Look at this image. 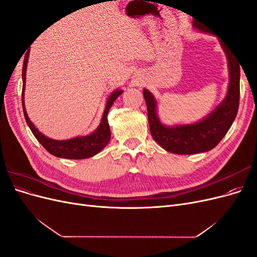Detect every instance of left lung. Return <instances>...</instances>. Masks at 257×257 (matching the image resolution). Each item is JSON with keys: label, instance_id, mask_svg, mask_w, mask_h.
I'll return each mask as SVG.
<instances>
[{"label": "left lung", "instance_id": "8db88e82", "mask_svg": "<svg viewBox=\"0 0 257 257\" xmlns=\"http://www.w3.org/2000/svg\"><path fill=\"white\" fill-rule=\"evenodd\" d=\"M193 27L200 32L213 34L198 21H193ZM220 43L228 61V90L222 103L204 119L191 124L165 125L161 122L157 112V99L149 90L144 89L151 135L155 142L170 153L196 154L210 151L226 135L236 118L240 96V65L225 43L223 41Z\"/></svg>", "mask_w": 257, "mask_h": 257}]
</instances>
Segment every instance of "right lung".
I'll list each match as a JSON object with an SVG mask.
<instances>
[{
	"instance_id": "add662e5",
	"label": "right lung",
	"mask_w": 257,
	"mask_h": 257,
	"mask_svg": "<svg viewBox=\"0 0 257 257\" xmlns=\"http://www.w3.org/2000/svg\"><path fill=\"white\" fill-rule=\"evenodd\" d=\"M30 52V51H29ZM27 53L25 57V62H23L22 67V108L23 113H25V118L28 123L30 130L32 131L33 135L37 139L40 144L47 150L49 153L57 158L61 159H71V160H81V159H88L93 157V155L97 154L102 151L107 144L110 141V127L108 124L107 114L109 111L110 107L112 106L114 100L119 97L123 93V90L116 89L114 90L109 97L107 98L105 110L100 120L99 125L97 128L92 132L91 134L87 136H77L72 139H66V141H56V139L49 138L45 136L43 133L38 131L34 124L29 119L26 106H25V89H26V73H27V66L29 61V54Z\"/></svg>"
}]
</instances>
